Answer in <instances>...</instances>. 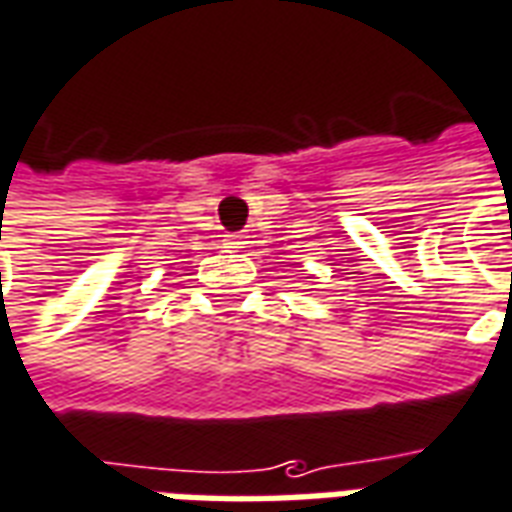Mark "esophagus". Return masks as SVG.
Masks as SVG:
<instances>
[{"label": "esophagus", "mask_w": 512, "mask_h": 512, "mask_svg": "<svg viewBox=\"0 0 512 512\" xmlns=\"http://www.w3.org/2000/svg\"><path fill=\"white\" fill-rule=\"evenodd\" d=\"M245 234H226V237H223V248H228V250H237V248H245V245H248V242H245Z\"/></svg>", "instance_id": "obj_1"}]
</instances>
